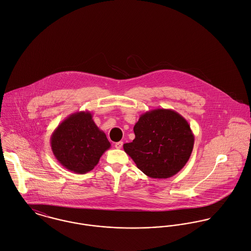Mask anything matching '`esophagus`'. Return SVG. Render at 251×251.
Instances as JSON below:
<instances>
[{
    "label": "esophagus",
    "instance_id": "esophagus-1",
    "mask_svg": "<svg viewBox=\"0 0 251 251\" xmlns=\"http://www.w3.org/2000/svg\"><path fill=\"white\" fill-rule=\"evenodd\" d=\"M122 146H123V141H118V142H116V143L114 144V147H115L116 149H120Z\"/></svg>",
    "mask_w": 251,
    "mask_h": 251
}]
</instances>
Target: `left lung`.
<instances>
[{
	"label": "left lung",
	"mask_w": 251,
	"mask_h": 251,
	"mask_svg": "<svg viewBox=\"0 0 251 251\" xmlns=\"http://www.w3.org/2000/svg\"><path fill=\"white\" fill-rule=\"evenodd\" d=\"M136 138L123 145L145 175L167 179L177 174L189 161L195 136L188 121L178 112L155 109L139 116L134 126Z\"/></svg>",
	"instance_id": "obj_1"
}]
</instances>
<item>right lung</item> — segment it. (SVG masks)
<instances>
[{
    "label": "right lung",
    "mask_w": 251,
    "mask_h": 251,
    "mask_svg": "<svg viewBox=\"0 0 251 251\" xmlns=\"http://www.w3.org/2000/svg\"><path fill=\"white\" fill-rule=\"evenodd\" d=\"M50 143L57 162L78 174L92 170L111 147L106 134L97 127L89 112L67 116L53 132Z\"/></svg>",
    "instance_id": "obj_1"
}]
</instances>
